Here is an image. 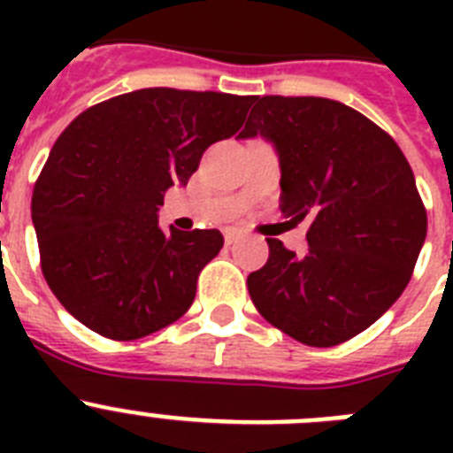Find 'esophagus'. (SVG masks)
<instances>
[{
  "label": "esophagus",
  "mask_w": 453,
  "mask_h": 453,
  "mask_svg": "<svg viewBox=\"0 0 453 453\" xmlns=\"http://www.w3.org/2000/svg\"><path fill=\"white\" fill-rule=\"evenodd\" d=\"M238 238H240L238 229H224V242H226V245H234Z\"/></svg>",
  "instance_id": "esophagus-1"
}]
</instances>
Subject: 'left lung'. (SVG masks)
Wrapping results in <instances>:
<instances>
[{
  "label": "left lung",
  "instance_id": "1",
  "mask_svg": "<svg viewBox=\"0 0 453 453\" xmlns=\"http://www.w3.org/2000/svg\"><path fill=\"white\" fill-rule=\"evenodd\" d=\"M274 142L281 213L308 219L299 258L267 238L247 276L258 313L308 347H334L376 322L408 286L426 208L399 145L372 119L324 97H258L238 138Z\"/></svg>",
  "mask_w": 453,
  "mask_h": 453
}]
</instances>
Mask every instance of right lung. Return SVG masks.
Here are the masks:
<instances>
[{
  "label": "right lung",
  "instance_id": "1",
  "mask_svg": "<svg viewBox=\"0 0 453 453\" xmlns=\"http://www.w3.org/2000/svg\"><path fill=\"white\" fill-rule=\"evenodd\" d=\"M256 97L142 88L86 108L58 135L31 199L40 267L70 315L111 340L177 322L224 245L218 229H158L167 188L242 127Z\"/></svg>",
  "mask_w": 453,
  "mask_h": 453
}]
</instances>
